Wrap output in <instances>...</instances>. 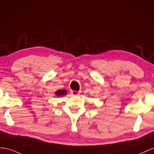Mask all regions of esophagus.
I'll list each match as a JSON object with an SVG mask.
<instances>
[{
	"label": "esophagus",
	"instance_id": "obj_1",
	"mask_svg": "<svg viewBox=\"0 0 154 154\" xmlns=\"http://www.w3.org/2000/svg\"><path fill=\"white\" fill-rule=\"evenodd\" d=\"M71 94H72L73 95H79L80 94V91L72 90V91H71Z\"/></svg>",
	"mask_w": 154,
	"mask_h": 154
}]
</instances>
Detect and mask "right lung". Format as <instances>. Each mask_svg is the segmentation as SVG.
<instances>
[{
  "label": "right lung",
  "mask_w": 154,
  "mask_h": 154,
  "mask_svg": "<svg viewBox=\"0 0 154 154\" xmlns=\"http://www.w3.org/2000/svg\"><path fill=\"white\" fill-rule=\"evenodd\" d=\"M66 90H59L55 92V94L57 96H61V95H64L66 94Z\"/></svg>",
  "instance_id": "right-lung-1"
}]
</instances>
